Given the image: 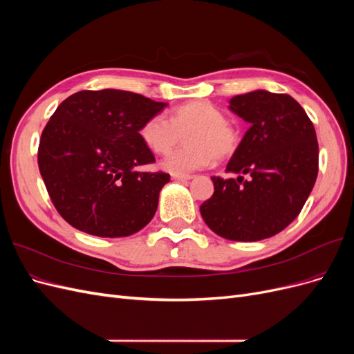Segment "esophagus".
<instances>
[{
  "mask_svg": "<svg viewBox=\"0 0 354 354\" xmlns=\"http://www.w3.org/2000/svg\"><path fill=\"white\" fill-rule=\"evenodd\" d=\"M171 177H173V180H177V181H189V180L194 178L192 176H185V174H173Z\"/></svg>",
  "mask_w": 354,
  "mask_h": 354,
  "instance_id": "esophagus-1",
  "label": "esophagus"
}]
</instances>
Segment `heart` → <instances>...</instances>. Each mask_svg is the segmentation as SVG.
I'll return each instance as SVG.
<instances>
[{
	"instance_id": "heart-1",
	"label": "heart",
	"mask_w": 354,
	"mask_h": 354,
	"mask_svg": "<svg viewBox=\"0 0 354 354\" xmlns=\"http://www.w3.org/2000/svg\"><path fill=\"white\" fill-rule=\"evenodd\" d=\"M187 146L171 152L160 167L173 174H187L205 168L214 160L226 159L239 145L238 130L224 120L223 112L212 103L194 100L180 104L167 118L155 115L146 120L138 134L152 152L164 155L173 149L181 134Z\"/></svg>"
}]
</instances>
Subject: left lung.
I'll return each instance as SVG.
<instances>
[{"mask_svg": "<svg viewBox=\"0 0 354 354\" xmlns=\"http://www.w3.org/2000/svg\"><path fill=\"white\" fill-rule=\"evenodd\" d=\"M229 111L250 124L226 167L239 176L211 177L214 195L201 205V216L224 239L272 238L297 218L315 186V127L291 95L266 90L230 99ZM245 174L252 176L248 182Z\"/></svg>", "mask_w": 354, "mask_h": 354, "instance_id": "8db88e82", "label": "left lung"}]
</instances>
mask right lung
<instances>
[{"mask_svg": "<svg viewBox=\"0 0 354 354\" xmlns=\"http://www.w3.org/2000/svg\"><path fill=\"white\" fill-rule=\"evenodd\" d=\"M167 104L115 88L78 91L59 104L42 131L38 165L72 227L125 238L153 218L169 176L136 169L155 160L138 130Z\"/></svg>", "mask_w": 354, "mask_h": 354, "instance_id": "add662e5", "label": "right lung"}]
</instances>
